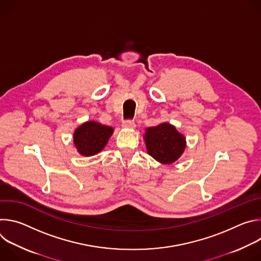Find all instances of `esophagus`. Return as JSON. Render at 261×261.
<instances>
[{"mask_svg":"<svg viewBox=\"0 0 261 261\" xmlns=\"http://www.w3.org/2000/svg\"><path fill=\"white\" fill-rule=\"evenodd\" d=\"M124 128H128V129H133L135 128V123L134 121H125L123 122V125H122Z\"/></svg>","mask_w":261,"mask_h":261,"instance_id":"esophagus-1","label":"esophagus"}]
</instances>
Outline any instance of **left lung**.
Masks as SVG:
<instances>
[{"label": "left lung", "instance_id": "left-lung-1", "mask_svg": "<svg viewBox=\"0 0 261 261\" xmlns=\"http://www.w3.org/2000/svg\"><path fill=\"white\" fill-rule=\"evenodd\" d=\"M143 139L147 154L166 165L178 160L187 145L186 137L167 122L146 128Z\"/></svg>", "mask_w": 261, "mask_h": 261}]
</instances>
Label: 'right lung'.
<instances>
[{"instance_id":"add662e5","label":"right lung","mask_w":261,"mask_h":261,"mask_svg":"<svg viewBox=\"0 0 261 261\" xmlns=\"http://www.w3.org/2000/svg\"><path fill=\"white\" fill-rule=\"evenodd\" d=\"M115 129L96 121H88L79 126L73 133V143L84 157L99 154L107 144Z\"/></svg>"}]
</instances>
